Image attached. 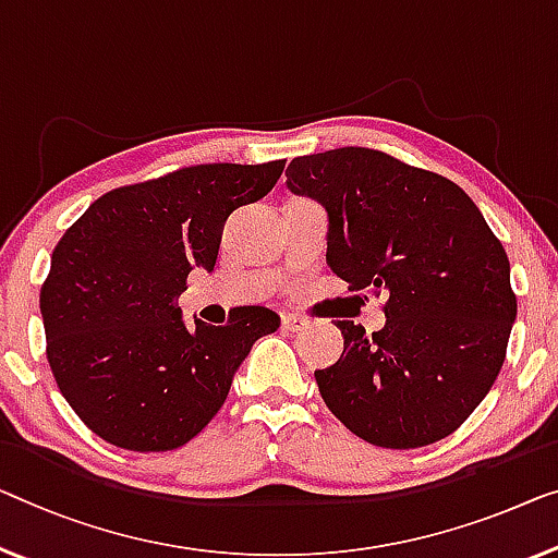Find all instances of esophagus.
<instances>
[{
    "label": "esophagus",
    "instance_id": "34e87169",
    "mask_svg": "<svg viewBox=\"0 0 558 558\" xmlns=\"http://www.w3.org/2000/svg\"><path fill=\"white\" fill-rule=\"evenodd\" d=\"M307 328V320L301 318V315H282V330L288 332H303Z\"/></svg>",
    "mask_w": 558,
    "mask_h": 558
}]
</instances>
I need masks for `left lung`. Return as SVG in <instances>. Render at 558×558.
Segmentation results:
<instances>
[{
    "label": "left lung",
    "mask_w": 558,
    "mask_h": 558,
    "mask_svg": "<svg viewBox=\"0 0 558 558\" xmlns=\"http://www.w3.org/2000/svg\"><path fill=\"white\" fill-rule=\"evenodd\" d=\"M286 178L326 207L330 270L388 295L373 336L336 323L343 355L315 371L323 401L373 446L451 436L492 390L517 320L504 245L456 182L378 149L295 157Z\"/></svg>",
    "instance_id": "left-lung-1"
}]
</instances>
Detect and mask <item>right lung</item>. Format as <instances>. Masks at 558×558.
<instances>
[{
    "instance_id": "obj_1",
    "label": "right lung",
    "mask_w": 558,
    "mask_h": 558,
    "mask_svg": "<svg viewBox=\"0 0 558 558\" xmlns=\"http://www.w3.org/2000/svg\"><path fill=\"white\" fill-rule=\"evenodd\" d=\"M286 160L195 165L118 187L64 232L39 290L47 361L66 403L107 444L172 451L226 403L257 338L278 313L243 305L228 326L178 307L190 270L210 272L222 226L276 185Z\"/></svg>"
}]
</instances>
